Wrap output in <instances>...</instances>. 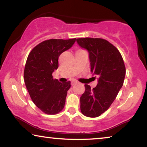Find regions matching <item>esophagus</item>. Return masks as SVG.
<instances>
[{
    "mask_svg": "<svg viewBox=\"0 0 147 147\" xmlns=\"http://www.w3.org/2000/svg\"><path fill=\"white\" fill-rule=\"evenodd\" d=\"M78 82H77L76 81H74V80H73V81H72L71 82V86H74V84H77Z\"/></svg>",
    "mask_w": 147,
    "mask_h": 147,
    "instance_id": "34e87169",
    "label": "esophagus"
}]
</instances>
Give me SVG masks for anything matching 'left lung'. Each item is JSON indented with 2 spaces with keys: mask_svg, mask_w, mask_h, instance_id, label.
Segmentation results:
<instances>
[{
  "mask_svg": "<svg viewBox=\"0 0 147 147\" xmlns=\"http://www.w3.org/2000/svg\"><path fill=\"white\" fill-rule=\"evenodd\" d=\"M76 42L89 53L91 72L97 76L95 88L85 84L80 97V109L89 117H97L108 109L123 85L126 69L121 53L115 47L100 38H78Z\"/></svg>",
  "mask_w": 147,
  "mask_h": 147,
  "instance_id": "left-lung-1",
  "label": "left lung"
}]
</instances>
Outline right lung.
Listing matches in <instances>:
<instances>
[{
  "label": "right lung",
  "mask_w": 147,
  "mask_h": 147,
  "mask_svg": "<svg viewBox=\"0 0 147 147\" xmlns=\"http://www.w3.org/2000/svg\"><path fill=\"white\" fill-rule=\"evenodd\" d=\"M76 38L49 39L30 53L24 71V83L33 102L47 114L54 115L64 108L71 82L61 83L53 73L58 68L60 54L71 48Z\"/></svg>",
  "instance_id": "add662e5"
}]
</instances>
